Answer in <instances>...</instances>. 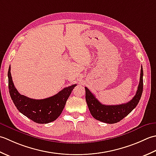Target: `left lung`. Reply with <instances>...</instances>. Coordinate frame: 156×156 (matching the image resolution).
<instances>
[{
  "label": "left lung",
  "mask_w": 156,
  "mask_h": 156,
  "mask_svg": "<svg viewBox=\"0 0 156 156\" xmlns=\"http://www.w3.org/2000/svg\"><path fill=\"white\" fill-rule=\"evenodd\" d=\"M143 75H144V71L141 66L140 81L135 96L129 102L122 104H102L96 99L94 95L89 90V89L85 87V100L92 116L101 122L108 124L116 123L125 118L130 112H131V111L136 106L141 99L143 87H144Z\"/></svg>",
  "instance_id": "obj_1"
}]
</instances>
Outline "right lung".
Listing matches in <instances>:
<instances>
[{"instance_id":"1","label":"right lung","mask_w":156,"mask_h":156,"mask_svg":"<svg viewBox=\"0 0 156 156\" xmlns=\"http://www.w3.org/2000/svg\"><path fill=\"white\" fill-rule=\"evenodd\" d=\"M9 90L11 99L18 110L34 122L46 124L55 120L62 113L76 84L65 87L58 94L42 100H35L19 93L12 80L11 66L8 71Z\"/></svg>"}]
</instances>
